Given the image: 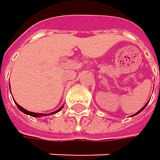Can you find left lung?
<instances>
[{"label":"left lung","mask_w":160,"mask_h":160,"mask_svg":"<svg viewBox=\"0 0 160 160\" xmlns=\"http://www.w3.org/2000/svg\"><path fill=\"white\" fill-rule=\"evenodd\" d=\"M148 102H147V103H146V104H145V106H144V107H143V108H141V109H140V110H139V111H137V112H136V113H134V114H133V115H132V116H135V115H137V114H138V113H140V112H141V111H142V110H143V109H144V108H146V106H147V104H148Z\"/></svg>","instance_id":"left-lung-1"}]
</instances>
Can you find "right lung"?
Masks as SVG:
<instances>
[{
    "label": "right lung",
    "mask_w": 160,
    "mask_h": 160,
    "mask_svg": "<svg viewBox=\"0 0 160 160\" xmlns=\"http://www.w3.org/2000/svg\"><path fill=\"white\" fill-rule=\"evenodd\" d=\"M10 86V85H9ZM15 103H16V106H17V108H19L22 112H24L25 114H28V115H30V116H32V117H41V116H47V115H52V114H54V113H57V112H58V111H60L62 108H63V107H61L59 109H58V110H56V111H53V112H52V113H48V114H43V113H35V112H30V111H28V110H26L25 108H23L21 106H19L16 102H15Z\"/></svg>",
    "instance_id": "right-lung-1"
}]
</instances>
